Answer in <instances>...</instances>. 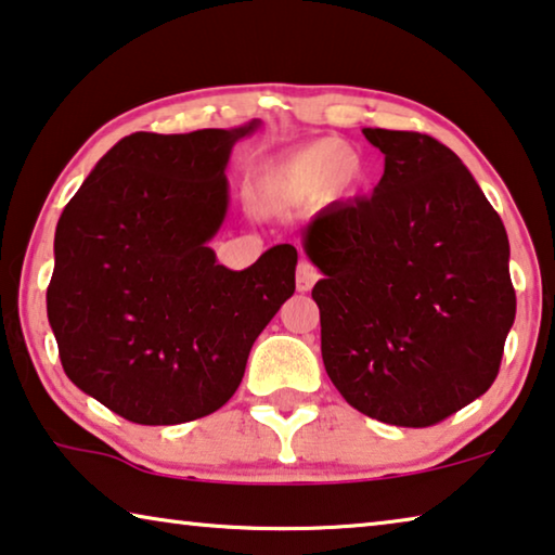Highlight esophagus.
Here are the masks:
<instances>
[{"label":"esophagus","instance_id":"1","mask_svg":"<svg viewBox=\"0 0 555 555\" xmlns=\"http://www.w3.org/2000/svg\"><path fill=\"white\" fill-rule=\"evenodd\" d=\"M319 276V269L311 261H299V269H296V288L299 292H311V286L317 284Z\"/></svg>","mask_w":555,"mask_h":555}]
</instances>
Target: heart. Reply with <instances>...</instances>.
<instances>
[{"label": "heart", "mask_w": 555, "mask_h": 555, "mask_svg": "<svg viewBox=\"0 0 555 555\" xmlns=\"http://www.w3.org/2000/svg\"><path fill=\"white\" fill-rule=\"evenodd\" d=\"M363 173V159L357 149L338 139H319L296 149L274 167L267 169L259 192L271 204H292L313 194H344Z\"/></svg>", "instance_id": "heart-1"}]
</instances>
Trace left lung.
<instances>
[{
    "instance_id": "8db88e82",
    "label": "left lung",
    "mask_w": 555,
    "mask_h": 555,
    "mask_svg": "<svg viewBox=\"0 0 555 555\" xmlns=\"http://www.w3.org/2000/svg\"><path fill=\"white\" fill-rule=\"evenodd\" d=\"M384 154L371 196L304 231L324 279L321 357L338 393L384 424L426 428L499 376L516 319L508 236L449 146L418 131L363 129Z\"/></svg>"
}]
</instances>
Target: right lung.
<instances>
[{"instance_id": "1", "label": "right lung", "mask_w": 555, "mask_h": 555, "mask_svg": "<svg viewBox=\"0 0 555 555\" xmlns=\"http://www.w3.org/2000/svg\"><path fill=\"white\" fill-rule=\"evenodd\" d=\"M238 129L137 131L64 206L47 288L64 374L121 418L173 426L234 396L256 336L294 294L292 244L244 271L209 249L227 217Z\"/></svg>"}]
</instances>
